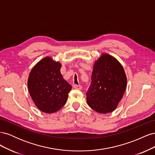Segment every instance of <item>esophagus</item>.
Here are the masks:
<instances>
[{"label": "esophagus", "mask_w": 155, "mask_h": 155, "mask_svg": "<svg viewBox=\"0 0 155 155\" xmlns=\"http://www.w3.org/2000/svg\"><path fill=\"white\" fill-rule=\"evenodd\" d=\"M73 88H75V89H78V90H81L82 86L81 85H76V84H74V85H73Z\"/></svg>", "instance_id": "1"}]
</instances>
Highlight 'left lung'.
<instances>
[{
    "label": "left lung",
    "mask_w": 155,
    "mask_h": 155,
    "mask_svg": "<svg viewBox=\"0 0 155 155\" xmlns=\"http://www.w3.org/2000/svg\"><path fill=\"white\" fill-rule=\"evenodd\" d=\"M127 81L118 61L109 54H102L94 64L91 85L86 93L88 106L101 114L114 111L124 94Z\"/></svg>",
    "instance_id": "8db88e82"
}]
</instances>
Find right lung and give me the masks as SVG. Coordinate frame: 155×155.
Masks as SVG:
<instances>
[{
	"mask_svg": "<svg viewBox=\"0 0 155 155\" xmlns=\"http://www.w3.org/2000/svg\"><path fill=\"white\" fill-rule=\"evenodd\" d=\"M61 64L50 57L40 60L33 67L28 88L36 107L48 114L57 112L66 104L72 86L63 78Z\"/></svg>",
	"mask_w": 155,
	"mask_h": 155,
	"instance_id": "1",
	"label": "right lung"
}]
</instances>
